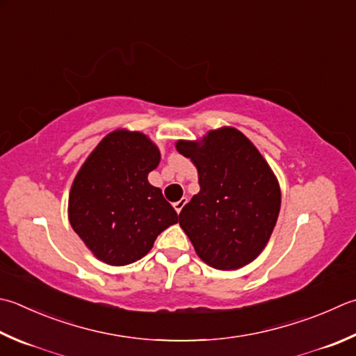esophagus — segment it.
I'll return each instance as SVG.
<instances>
[{
	"instance_id": "34e87169",
	"label": "esophagus",
	"mask_w": 356,
	"mask_h": 356,
	"mask_svg": "<svg viewBox=\"0 0 356 356\" xmlns=\"http://www.w3.org/2000/svg\"><path fill=\"white\" fill-rule=\"evenodd\" d=\"M186 203H187V198L183 197L179 201H177V203H173V207H175V211L179 213L181 209H183V207L186 206Z\"/></svg>"
}]
</instances>
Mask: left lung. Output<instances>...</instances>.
<instances>
[{"label": "left lung", "mask_w": 356, "mask_h": 356, "mask_svg": "<svg viewBox=\"0 0 356 356\" xmlns=\"http://www.w3.org/2000/svg\"><path fill=\"white\" fill-rule=\"evenodd\" d=\"M198 169L200 192L179 212V226L200 259L217 270H237L256 259L280 211L277 179L243 133L220 129L203 143L178 140Z\"/></svg>", "instance_id": "1"}]
</instances>
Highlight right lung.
<instances>
[{
	"mask_svg": "<svg viewBox=\"0 0 356 356\" xmlns=\"http://www.w3.org/2000/svg\"><path fill=\"white\" fill-rule=\"evenodd\" d=\"M159 150L138 131L105 136L85 161L70 193L72 229L105 264L122 266L143 259L178 213L147 175Z\"/></svg>",
	"mask_w": 356,
	"mask_h": 356,
	"instance_id": "right-lung-1",
	"label": "right lung"
}]
</instances>
